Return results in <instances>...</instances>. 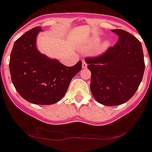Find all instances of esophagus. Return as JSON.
<instances>
[{"label": "esophagus", "instance_id": "34e87169", "mask_svg": "<svg viewBox=\"0 0 152 152\" xmlns=\"http://www.w3.org/2000/svg\"><path fill=\"white\" fill-rule=\"evenodd\" d=\"M87 66H88V64H87L86 61H85V60H83V61H82V67H83V68H86Z\"/></svg>", "mask_w": 152, "mask_h": 152}]
</instances>
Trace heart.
I'll return each mask as SVG.
<instances>
[{
    "instance_id": "heart-1",
    "label": "heart",
    "mask_w": 152,
    "mask_h": 152,
    "mask_svg": "<svg viewBox=\"0 0 152 152\" xmlns=\"http://www.w3.org/2000/svg\"><path fill=\"white\" fill-rule=\"evenodd\" d=\"M99 42H100V39H99V37H95V38H94V39H93V40L91 41V46H94V45H97V44H98ZM107 43H104V45H102L101 50H104V48H107Z\"/></svg>"
}]
</instances>
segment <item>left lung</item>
Instances as JSON below:
<instances>
[{"instance_id":"8db88e82","label":"left lung","mask_w":152,"mask_h":152,"mask_svg":"<svg viewBox=\"0 0 152 152\" xmlns=\"http://www.w3.org/2000/svg\"><path fill=\"white\" fill-rule=\"evenodd\" d=\"M111 31L119 36L117 44L100 55L85 58L91 72V93L98 102L107 106L129 101L139 88L145 70L140 42L123 29Z\"/></svg>"}]
</instances>
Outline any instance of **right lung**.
<instances>
[{"instance_id": "right-lung-1", "label": "right lung", "mask_w": 152, "mask_h": 152, "mask_svg": "<svg viewBox=\"0 0 152 152\" xmlns=\"http://www.w3.org/2000/svg\"><path fill=\"white\" fill-rule=\"evenodd\" d=\"M41 30V26H35L15 41L10 54V75L16 91L26 101L52 104L62 99L82 63L67 67L41 54L35 45Z\"/></svg>"}]
</instances>
